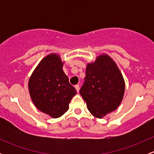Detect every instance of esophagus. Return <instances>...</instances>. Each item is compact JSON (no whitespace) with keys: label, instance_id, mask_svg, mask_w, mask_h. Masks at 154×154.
Listing matches in <instances>:
<instances>
[{"label":"esophagus","instance_id":"1","mask_svg":"<svg viewBox=\"0 0 154 154\" xmlns=\"http://www.w3.org/2000/svg\"><path fill=\"white\" fill-rule=\"evenodd\" d=\"M75 88H76V90H77V92H79V91H80V86H79V85H76Z\"/></svg>","mask_w":154,"mask_h":154}]
</instances>
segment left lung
I'll list each match as a JSON object with an SVG mask.
<instances>
[{"label": "left lung", "mask_w": 154, "mask_h": 154, "mask_svg": "<svg viewBox=\"0 0 154 154\" xmlns=\"http://www.w3.org/2000/svg\"><path fill=\"white\" fill-rule=\"evenodd\" d=\"M125 82L116 62L106 54L86 66L80 93L94 117L102 119L115 111L123 100Z\"/></svg>", "instance_id": "left-lung-1"}]
</instances>
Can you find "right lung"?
<instances>
[{"label":"right lung","mask_w":154,"mask_h":154,"mask_svg":"<svg viewBox=\"0 0 154 154\" xmlns=\"http://www.w3.org/2000/svg\"><path fill=\"white\" fill-rule=\"evenodd\" d=\"M64 62L57 54H50L40 61L31 74L28 89L32 103L54 119L68 111L77 91L63 71Z\"/></svg>","instance_id":"1"}]
</instances>
